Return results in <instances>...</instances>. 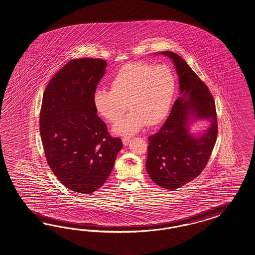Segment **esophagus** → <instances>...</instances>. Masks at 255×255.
Instances as JSON below:
<instances>
[{"label": "esophagus", "mask_w": 255, "mask_h": 255, "mask_svg": "<svg viewBox=\"0 0 255 255\" xmlns=\"http://www.w3.org/2000/svg\"><path fill=\"white\" fill-rule=\"evenodd\" d=\"M129 142H130V137H124L123 138V143H124L125 145H127Z\"/></svg>", "instance_id": "1"}]
</instances>
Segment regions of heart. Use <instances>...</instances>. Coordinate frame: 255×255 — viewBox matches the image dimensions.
Wrapping results in <instances>:
<instances>
[{"label":"heart","mask_w":255,"mask_h":255,"mask_svg":"<svg viewBox=\"0 0 255 255\" xmlns=\"http://www.w3.org/2000/svg\"><path fill=\"white\" fill-rule=\"evenodd\" d=\"M111 90L98 88L93 94L97 113L115 124L114 132L130 135L146 125H158L168 115L176 91L173 71L167 65L147 62H130L119 69L110 80Z\"/></svg>","instance_id":"obj_1"}]
</instances>
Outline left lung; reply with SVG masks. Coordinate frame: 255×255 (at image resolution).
Segmentation results:
<instances>
[{
	"label": "left lung",
	"mask_w": 255,
	"mask_h": 255,
	"mask_svg": "<svg viewBox=\"0 0 255 255\" xmlns=\"http://www.w3.org/2000/svg\"><path fill=\"white\" fill-rule=\"evenodd\" d=\"M161 53L173 62L180 96L161 129L148 137L145 167L155 184L172 191L204 170L217 141L218 118L213 96L198 75L178 54ZM198 119L208 120L211 125L202 135L193 136L188 127Z\"/></svg>",
	"instance_id": "obj_1"
}]
</instances>
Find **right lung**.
Wrapping results in <instances>:
<instances>
[{
    "label": "right lung",
    "instance_id": "1",
    "mask_svg": "<svg viewBox=\"0 0 255 255\" xmlns=\"http://www.w3.org/2000/svg\"><path fill=\"white\" fill-rule=\"evenodd\" d=\"M106 67L101 59L71 60L44 91L39 130L47 162L61 183L75 193L100 189L123 147L94 108L93 94Z\"/></svg>",
    "mask_w": 255,
    "mask_h": 255
}]
</instances>
